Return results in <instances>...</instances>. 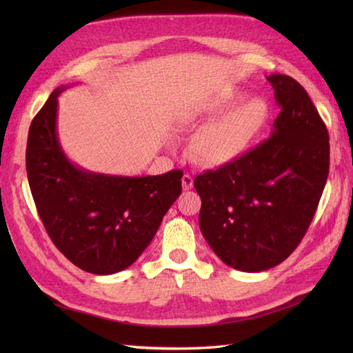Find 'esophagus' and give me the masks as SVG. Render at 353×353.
<instances>
[{
  "instance_id": "34e87169",
  "label": "esophagus",
  "mask_w": 353,
  "mask_h": 353,
  "mask_svg": "<svg viewBox=\"0 0 353 353\" xmlns=\"http://www.w3.org/2000/svg\"><path fill=\"white\" fill-rule=\"evenodd\" d=\"M192 185H194V179H192L190 174H183V177H182V186H183V190H185V191H190V190L192 188Z\"/></svg>"
}]
</instances>
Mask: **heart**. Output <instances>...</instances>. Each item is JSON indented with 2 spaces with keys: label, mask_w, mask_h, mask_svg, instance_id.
<instances>
[{
  "label": "heart",
  "mask_w": 353,
  "mask_h": 353,
  "mask_svg": "<svg viewBox=\"0 0 353 353\" xmlns=\"http://www.w3.org/2000/svg\"><path fill=\"white\" fill-rule=\"evenodd\" d=\"M244 99L241 92L230 91L214 97L203 106L192 112L191 125L206 124L192 141L191 153L206 165H223L241 156L264 127L268 106L262 99H250L236 107ZM234 109L232 110L231 108Z\"/></svg>",
  "instance_id": "b5f03b06"
}]
</instances>
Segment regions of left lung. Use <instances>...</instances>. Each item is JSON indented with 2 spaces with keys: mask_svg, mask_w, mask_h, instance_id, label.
<instances>
[{
  "mask_svg": "<svg viewBox=\"0 0 353 353\" xmlns=\"http://www.w3.org/2000/svg\"><path fill=\"white\" fill-rule=\"evenodd\" d=\"M281 114L270 138L194 179L200 230L224 264L264 272L301 244L329 174V134L303 86L267 77Z\"/></svg>",
  "mask_w": 353,
  "mask_h": 353,
  "instance_id": "8db88e82",
  "label": "left lung"
}]
</instances>
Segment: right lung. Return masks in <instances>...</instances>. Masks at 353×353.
Returning a JSON list of instances; mask_svg holds the SVG:
<instances>
[{
    "label": "right lung",
    "mask_w": 353,
    "mask_h": 353,
    "mask_svg": "<svg viewBox=\"0 0 353 353\" xmlns=\"http://www.w3.org/2000/svg\"><path fill=\"white\" fill-rule=\"evenodd\" d=\"M63 89L51 92L30 124V190L51 241L74 265L94 274L118 273L152 243L181 196L183 172L124 177L76 167L57 139V97Z\"/></svg>",
    "instance_id": "right-lung-1"
}]
</instances>
